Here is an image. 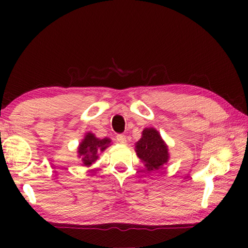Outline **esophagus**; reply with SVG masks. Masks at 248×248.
<instances>
[{"mask_svg": "<svg viewBox=\"0 0 248 248\" xmlns=\"http://www.w3.org/2000/svg\"><path fill=\"white\" fill-rule=\"evenodd\" d=\"M116 139H117V141H118L119 143H121V144L127 143V137H125L124 134H123V133L117 134V136H116Z\"/></svg>", "mask_w": 248, "mask_h": 248, "instance_id": "1", "label": "esophagus"}]
</instances>
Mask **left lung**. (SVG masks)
Segmentation results:
<instances>
[{"label":"left lung","mask_w":248,"mask_h":248,"mask_svg":"<svg viewBox=\"0 0 248 248\" xmlns=\"http://www.w3.org/2000/svg\"><path fill=\"white\" fill-rule=\"evenodd\" d=\"M136 151L148 171L159 170L169 159L167 146L154 128L143 130L142 138L136 144Z\"/></svg>","instance_id":"obj_1"}]
</instances>
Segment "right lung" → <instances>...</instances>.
Listing matches in <instances>:
<instances>
[{"label":"right lung","mask_w":248,"mask_h":248,"mask_svg":"<svg viewBox=\"0 0 248 248\" xmlns=\"http://www.w3.org/2000/svg\"><path fill=\"white\" fill-rule=\"evenodd\" d=\"M110 143L109 139H102L99 140L96 138L93 133H87L85 139L82 141L78 148V155L82 158L83 164L85 166L91 165L92 163L95 162L98 157L99 152L107 148Z\"/></svg>","instance_id":"add662e5"}]
</instances>
